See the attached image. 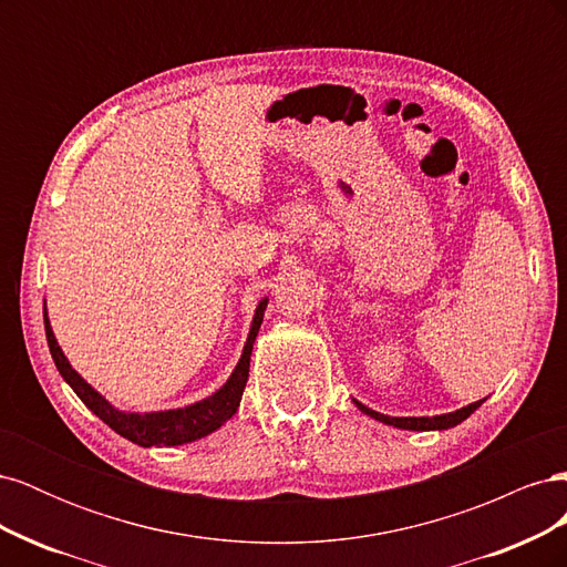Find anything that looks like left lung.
<instances>
[{
    "mask_svg": "<svg viewBox=\"0 0 567 567\" xmlns=\"http://www.w3.org/2000/svg\"><path fill=\"white\" fill-rule=\"evenodd\" d=\"M485 400H477L468 406H461L456 411H450V414H440V416H388V414H381V411H373V409L364 406L362 402H357V400H352V402L357 404L359 411H362V414H367L375 421H381L385 425L402 427V431H447V427H454L461 421H466Z\"/></svg>",
    "mask_w": 567,
    "mask_h": 567,
    "instance_id": "obj_1",
    "label": "left lung"
}]
</instances>
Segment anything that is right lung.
Segmentation results:
<instances>
[{
    "label": "right lung",
    "instance_id": "1",
    "mask_svg": "<svg viewBox=\"0 0 567 567\" xmlns=\"http://www.w3.org/2000/svg\"><path fill=\"white\" fill-rule=\"evenodd\" d=\"M267 302H269V298H262L260 302H257L241 359H238V364L231 371L225 385L215 390L210 398H205L200 402L186 404L179 409L144 411V414L142 411H123V409L113 406L104 398V394L94 390L71 367V362H68V357L63 354L61 346L56 342L54 331H51V323L47 317V302H44V331H47L49 352H51V357H54V364H56L59 373L63 375V381L73 388L78 398L84 402V406L94 411V414L106 425H111L117 435H123L125 440L140 444V447H177V444L196 442L205 435L215 433L217 427L225 425L236 414V409H238V404H241V398H244L246 383H248L252 342L262 326Z\"/></svg>",
    "mask_w": 567,
    "mask_h": 567
}]
</instances>
